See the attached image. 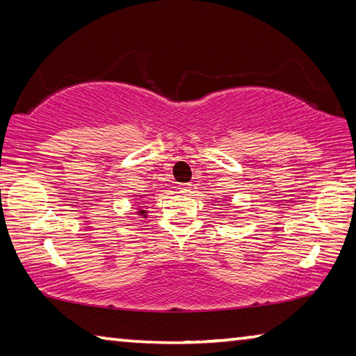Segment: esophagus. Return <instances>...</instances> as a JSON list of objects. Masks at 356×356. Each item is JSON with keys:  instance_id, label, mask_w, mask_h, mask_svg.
Returning a JSON list of instances; mask_svg holds the SVG:
<instances>
[{"instance_id": "34e87169", "label": "esophagus", "mask_w": 356, "mask_h": 356, "mask_svg": "<svg viewBox=\"0 0 356 356\" xmlns=\"http://www.w3.org/2000/svg\"><path fill=\"white\" fill-rule=\"evenodd\" d=\"M190 188H191L190 184H184V185H180V186H179V191L182 193V195H186V193L190 191Z\"/></svg>"}]
</instances>
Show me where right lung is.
Returning a JSON list of instances; mask_svg holds the SVG:
<instances>
[{
	"label": "right lung",
	"mask_w": 356,
	"mask_h": 356,
	"mask_svg": "<svg viewBox=\"0 0 356 356\" xmlns=\"http://www.w3.org/2000/svg\"><path fill=\"white\" fill-rule=\"evenodd\" d=\"M138 213H140V215L143 216V218H146V215H147L146 210H138Z\"/></svg>",
	"instance_id": "add662e5"
}]
</instances>
